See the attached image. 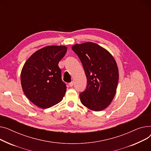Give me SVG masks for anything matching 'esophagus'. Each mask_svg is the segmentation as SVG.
Returning a JSON list of instances; mask_svg holds the SVG:
<instances>
[{
	"instance_id": "esophagus-1",
	"label": "esophagus",
	"mask_w": 151,
	"mask_h": 151,
	"mask_svg": "<svg viewBox=\"0 0 151 151\" xmlns=\"http://www.w3.org/2000/svg\"><path fill=\"white\" fill-rule=\"evenodd\" d=\"M69 86H70V87H72L73 85H74V83L72 82H70V83H69Z\"/></svg>"
}]
</instances>
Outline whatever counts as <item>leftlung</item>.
<instances>
[{"label":"left lung","instance_id":"obj_1","mask_svg":"<svg viewBox=\"0 0 151 151\" xmlns=\"http://www.w3.org/2000/svg\"><path fill=\"white\" fill-rule=\"evenodd\" d=\"M72 49L81 60L87 78L86 90L79 95L82 104L93 111L104 110L116 91L119 71L116 61L107 50L92 42L76 44Z\"/></svg>","mask_w":151,"mask_h":151}]
</instances>
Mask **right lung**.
Returning a JSON list of instances; mask_svg holds the SVG:
<instances>
[{"label": "right lung", "instance_id": "1", "mask_svg": "<svg viewBox=\"0 0 151 151\" xmlns=\"http://www.w3.org/2000/svg\"><path fill=\"white\" fill-rule=\"evenodd\" d=\"M67 51L65 46H49L36 51L26 61L21 82L26 97L35 105L47 109L59 103L66 86L61 80L59 61Z\"/></svg>", "mask_w": 151, "mask_h": 151}]
</instances>
